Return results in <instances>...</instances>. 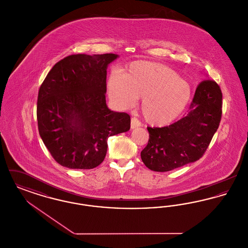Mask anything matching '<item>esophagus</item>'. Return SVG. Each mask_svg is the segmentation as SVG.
<instances>
[{"label":"esophagus","instance_id":"1","mask_svg":"<svg viewBox=\"0 0 248 248\" xmlns=\"http://www.w3.org/2000/svg\"><path fill=\"white\" fill-rule=\"evenodd\" d=\"M141 125L140 122L137 118L131 119V129H135V128H138Z\"/></svg>","mask_w":248,"mask_h":248}]
</instances>
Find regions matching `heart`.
I'll use <instances>...</instances> for the list:
<instances>
[{
  "label": "heart",
  "instance_id": "1",
  "mask_svg": "<svg viewBox=\"0 0 248 248\" xmlns=\"http://www.w3.org/2000/svg\"><path fill=\"white\" fill-rule=\"evenodd\" d=\"M107 93L120 108L134 106L142 97L140 110L154 126L174 122L184 111L191 97L189 83L163 64L134 61L124 73L114 71L107 80Z\"/></svg>",
  "mask_w": 248,
  "mask_h": 248
}]
</instances>
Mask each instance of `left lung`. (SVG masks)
Instances as JSON below:
<instances>
[{"instance_id":"obj_1","label":"left lung","mask_w":248,"mask_h":248,"mask_svg":"<svg viewBox=\"0 0 248 248\" xmlns=\"http://www.w3.org/2000/svg\"><path fill=\"white\" fill-rule=\"evenodd\" d=\"M218 84L204 80L196 88L185 117L165 127H147L148 145L141 160L149 169L166 172L199 160L218 128L222 113Z\"/></svg>"}]
</instances>
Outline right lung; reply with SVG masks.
Segmentation results:
<instances>
[{
  "label": "right lung",
  "instance_id": "obj_1",
  "mask_svg": "<svg viewBox=\"0 0 248 248\" xmlns=\"http://www.w3.org/2000/svg\"><path fill=\"white\" fill-rule=\"evenodd\" d=\"M115 54L71 55L42 83L37 101L41 139L59 165L92 169L107 154L108 139L130 129V116L106 103L108 66Z\"/></svg>",
  "mask_w": 248,
  "mask_h": 248
}]
</instances>
